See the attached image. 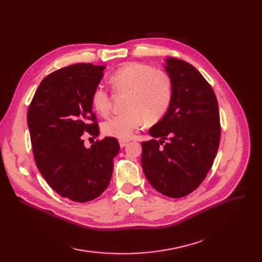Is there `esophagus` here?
I'll list each match as a JSON object with an SVG mask.
<instances>
[{
  "instance_id": "esophagus-1",
  "label": "esophagus",
  "mask_w": 262,
  "mask_h": 262,
  "mask_svg": "<svg viewBox=\"0 0 262 262\" xmlns=\"http://www.w3.org/2000/svg\"><path fill=\"white\" fill-rule=\"evenodd\" d=\"M127 143H128V140H119V144H120V146H121V147L126 146V145H127Z\"/></svg>"
}]
</instances>
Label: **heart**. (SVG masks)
Here are the masks:
<instances>
[{"label": "heart", "instance_id": "1", "mask_svg": "<svg viewBox=\"0 0 262 262\" xmlns=\"http://www.w3.org/2000/svg\"><path fill=\"white\" fill-rule=\"evenodd\" d=\"M110 84L118 92H127L125 113L109 118L102 124V130L109 137L128 139L143 123H155L163 118L170 108L173 85L168 74L156 68L140 62H128L110 76ZM95 112L106 116L109 113V94L104 86L98 85L91 94Z\"/></svg>", "mask_w": 262, "mask_h": 262}]
</instances>
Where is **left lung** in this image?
<instances>
[{"mask_svg":"<svg viewBox=\"0 0 262 262\" xmlns=\"http://www.w3.org/2000/svg\"><path fill=\"white\" fill-rule=\"evenodd\" d=\"M173 96L163 118L142 142L141 164L149 184L163 195L180 199L194 191L211 169L221 126L215 94L196 69L167 58Z\"/></svg>","mask_w":262,"mask_h":262,"instance_id":"1","label":"left lung"}]
</instances>
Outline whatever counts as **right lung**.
<instances>
[{
	"label": "right lung",
	"instance_id": "obj_1",
	"mask_svg": "<svg viewBox=\"0 0 262 262\" xmlns=\"http://www.w3.org/2000/svg\"><path fill=\"white\" fill-rule=\"evenodd\" d=\"M105 68L76 63L49 74L27 112L39 172L59 195L78 203L92 201L105 191L120 149L114 137L95 141L89 148L81 138L85 132L94 138L100 134L91 94Z\"/></svg>",
	"mask_w": 262,
	"mask_h": 262
}]
</instances>
